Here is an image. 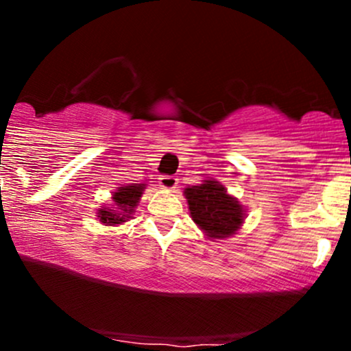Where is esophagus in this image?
Wrapping results in <instances>:
<instances>
[{"mask_svg": "<svg viewBox=\"0 0 351 351\" xmlns=\"http://www.w3.org/2000/svg\"><path fill=\"white\" fill-rule=\"evenodd\" d=\"M160 186L165 189H175L178 186V178L173 175H162L160 176Z\"/></svg>", "mask_w": 351, "mask_h": 351, "instance_id": "obj_1", "label": "esophagus"}]
</instances>
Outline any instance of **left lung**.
Returning a JSON list of instances; mask_svg holds the SVG:
<instances>
[{
    "mask_svg": "<svg viewBox=\"0 0 351 351\" xmlns=\"http://www.w3.org/2000/svg\"><path fill=\"white\" fill-rule=\"evenodd\" d=\"M189 215L198 228L211 239L236 234L244 223L245 211L234 196L216 180H204L198 186L184 189Z\"/></svg>",
    "mask_w": 351,
    "mask_h": 351,
    "instance_id": "obj_1",
    "label": "left lung"
}]
</instances>
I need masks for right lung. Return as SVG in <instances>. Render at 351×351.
<instances>
[{
	"label": "right lung",
	"instance_id": "obj_1",
	"mask_svg": "<svg viewBox=\"0 0 351 351\" xmlns=\"http://www.w3.org/2000/svg\"><path fill=\"white\" fill-rule=\"evenodd\" d=\"M145 188L147 184L134 183L128 186H120L112 196L114 199V206L112 208H100L97 211V217L100 223L106 226H115V224H122L127 219H130L132 215L135 213L136 204L140 203Z\"/></svg>",
	"mask_w": 351,
	"mask_h": 351
}]
</instances>
